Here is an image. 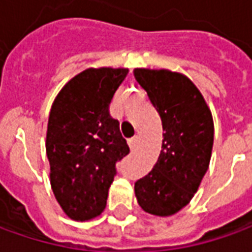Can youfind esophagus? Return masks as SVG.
<instances>
[{"mask_svg": "<svg viewBox=\"0 0 252 252\" xmlns=\"http://www.w3.org/2000/svg\"><path fill=\"white\" fill-rule=\"evenodd\" d=\"M137 143H138V136H134L131 137V138H129L127 140V144H129L130 149H134L137 147Z\"/></svg>", "mask_w": 252, "mask_h": 252, "instance_id": "obj_1", "label": "esophagus"}]
</instances>
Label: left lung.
Wrapping results in <instances>:
<instances>
[{"label": "left lung", "mask_w": 252, "mask_h": 252, "mask_svg": "<svg viewBox=\"0 0 252 252\" xmlns=\"http://www.w3.org/2000/svg\"><path fill=\"white\" fill-rule=\"evenodd\" d=\"M162 119V151L154 169L134 184L138 206L156 217L174 216L188 204L209 169L214 122L200 90L181 72L134 68Z\"/></svg>", "instance_id": "obj_1"}]
</instances>
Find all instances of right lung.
<instances>
[{"instance_id":"add662e5","label":"right lung","mask_w":252,"mask_h":252,"mask_svg":"<svg viewBox=\"0 0 252 252\" xmlns=\"http://www.w3.org/2000/svg\"><path fill=\"white\" fill-rule=\"evenodd\" d=\"M127 72L121 67L86 68L64 85L52 104L46 130L50 187L74 221L103 213L115 163L130 152L108 111Z\"/></svg>"}]
</instances>
